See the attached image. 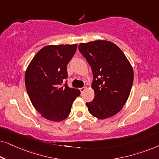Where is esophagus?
Here are the masks:
<instances>
[{
  "label": "esophagus",
  "instance_id": "obj_1",
  "mask_svg": "<svg viewBox=\"0 0 159 159\" xmlns=\"http://www.w3.org/2000/svg\"><path fill=\"white\" fill-rule=\"evenodd\" d=\"M85 90V88H80V92L81 93H83V91Z\"/></svg>",
  "mask_w": 159,
  "mask_h": 159
}]
</instances>
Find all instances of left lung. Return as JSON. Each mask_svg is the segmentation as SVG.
<instances>
[{
  "instance_id": "1",
  "label": "left lung",
  "mask_w": 159,
  "mask_h": 159,
  "mask_svg": "<svg viewBox=\"0 0 159 159\" xmlns=\"http://www.w3.org/2000/svg\"><path fill=\"white\" fill-rule=\"evenodd\" d=\"M79 51L92 69L95 97L86 103L89 112L98 119L114 116L129 98L134 73L122 51L110 41L80 43Z\"/></svg>"
}]
</instances>
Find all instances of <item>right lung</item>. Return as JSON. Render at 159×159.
Wrapping results in <instances>:
<instances>
[{"label":"right lung","mask_w":159,"mask_h":159,"mask_svg":"<svg viewBox=\"0 0 159 159\" xmlns=\"http://www.w3.org/2000/svg\"><path fill=\"white\" fill-rule=\"evenodd\" d=\"M77 45H48L34 56L25 73V86L32 105L48 120L67 118L78 89L69 88L66 66L75 55ZM65 81V83L63 82Z\"/></svg>","instance_id":"obj_1"}]
</instances>
